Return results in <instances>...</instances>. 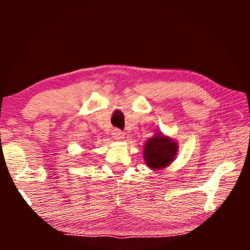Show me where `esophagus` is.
Returning a JSON list of instances; mask_svg holds the SVG:
<instances>
[{"instance_id": "obj_1", "label": "esophagus", "mask_w": 250, "mask_h": 250, "mask_svg": "<svg viewBox=\"0 0 250 250\" xmlns=\"http://www.w3.org/2000/svg\"><path fill=\"white\" fill-rule=\"evenodd\" d=\"M112 138H114L115 140H117V141H119V140L124 139V133H123L121 129L115 128L114 131H112Z\"/></svg>"}]
</instances>
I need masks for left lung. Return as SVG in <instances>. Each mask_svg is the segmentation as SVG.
<instances>
[{"instance_id": "1", "label": "left lung", "mask_w": 250, "mask_h": 250, "mask_svg": "<svg viewBox=\"0 0 250 250\" xmlns=\"http://www.w3.org/2000/svg\"><path fill=\"white\" fill-rule=\"evenodd\" d=\"M177 150L179 146L176 141H174L169 136L164 135L162 132H158L146 142L143 157L149 168L160 170L166 168L173 163Z\"/></svg>"}]
</instances>
